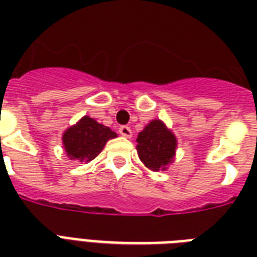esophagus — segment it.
<instances>
[{"label": "esophagus", "instance_id": "34e87169", "mask_svg": "<svg viewBox=\"0 0 257 257\" xmlns=\"http://www.w3.org/2000/svg\"><path fill=\"white\" fill-rule=\"evenodd\" d=\"M119 134L124 137V138H130L131 135H133V131L128 126H120L119 127Z\"/></svg>", "mask_w": 257, "mask_h": 257}]
</instances>
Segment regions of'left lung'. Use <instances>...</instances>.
Instances as JSON below:
<instances>
[{
    "instance_id": "left-lung-1",
    "label": "left lung",
    "mask_w": 257,
    "mask_h": 257,
    "mask_svg": "<svg viewBox=\"0 0 257 257\" xmlns=\"http://www.w3.org/2000/svg\"><path fill=\"white\" fill-rule=\"evenodd\" d=\"M137 151L145 166L154 172L165 170L176 156L177 138L165 123L154 119L143 128L137 138Z\"/></svg>"
}]
</instances>
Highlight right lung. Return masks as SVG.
I'll use <instances>...</instances> for the list:
<instances>
[{
  "instance_id": "obj_1",
  "label": "right lung",
  "mask_w": 257,
  "mask_h": 257,
  "mask_svg": "<svg viewBox=\"0 0 257 257\" xmlns=\"http://www.w3.org/2000/svg\"><path fill=\"white\" fill-rule=\"evenodd\" d=\"M112 138H116V133L85 115L76 124L65 130L63 146L71 160L89 162L99 156L107 141Z\"/></svg>"
}]
</instances>
